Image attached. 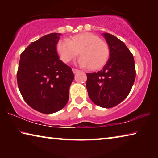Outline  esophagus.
I'll use <instances>...</instances> for the list:
<instances>
[{
  "label": "esophagus",
  "mask_w": 158,
  "mask_h": 158,
  "mask_svg": "<svg viewBox=\"0 0 158 158\" xmlns=\"http://www.w3.org/2000/svg\"><path fill=\"white\" fill-rule=\"evenodd\" d=\"M73 73H74V74H75V73H79V69H76V68H73Z\"/></svg>",
  "instance_id": "1"
}]
</instances>
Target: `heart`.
<instances>
[{
	"mask_svg": "<svg viewBox=\"0 0 158 158\" xmlns=\"http://www.w3.org/2000/svg\"><path fill=\"white\" fill-rule=\"evenodd\" d=\"M61 60L68 63L77 57L80 52V63L92 70L105 66L109 58L108 44L96 35L84 33L74 36L71 40L61 39L56 45Z\"/></svg>",
	"mask_w": 158,
	"mask_h": 158,
	"instance_id": "b5f03b06",
	"label": "heart"
}]
</instances>
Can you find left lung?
Instances as JSON below:
<instances>
[{
  "mask_svg": "<svg viewBox=\"0 0 158 158\" xmlns=\"http://www.w3.org/2000/svg\"><path fill=\"white\" fill-rule=\"evenodd\" d=\"M110 55L106 65L98 73H86L89 96L96 105L111 108L129 95L136 77L132 53L123 42L109 33H103Z\"/></svg>",
  "mask_w": 158,
  "mask_h": 158,
  "instance_id": "1",
  "label": "left lung"
}]
</instances>
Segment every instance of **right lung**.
<instances>
[{
	"mask_svg": "<svg viewBox=\"0 0 158 158\" xmlns=\"http://www.w3.org/2000/svg\"><path fill=\"white\" fill-rule=\"evenodd\" d=\"M60 35L50 33L32 42L21 53L19 63L17 84L23 100L45 114L55 113L66 105L74 77L72 68L57 54Z\"/></svg>",
	"mask_w": 158,
	"mask_h": 158,
	"instance_id": "1",
	"label": "right lung"
}]
</instances>
